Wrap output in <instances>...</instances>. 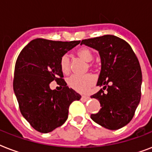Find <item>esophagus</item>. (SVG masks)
<instances>
[{
  "mask_svg": "<svg viewBox=\"0 0 152 152\" xmlns=\"http://www.w3.org/2000/svg\"><path fill=\"white\" fill-rule=\"evenodd\" d=\"M88 99H89V97H88V96H85V95H82V96H81L80 100L82 102H86L88 101Z\"/></svg>",
  "mask_w": 152,
  "mask_h": 152,
  "instance_id": "34e87169",
  "label": "esophagus"
}]
</instances>
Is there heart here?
<instances>
[{
    "label": "heart",
    "mask_w": 152,
    "mask_h": 152,
    "mask_svg": "<svg viewBox=\"0 0 152 152\" xmlns=\"http://www.w3.org/2000/svg\"><path fill=\"white\" fill-rule=\"evenodd\" d=\"M76 56L86 62H91L94 58V54L90 49L82 47L77 50ZM60 69L64 74L69 73L70 69V61L69 56L63 55L60 59ZM91 66V64H89ZM68 84L72 89L80 93H86L95 83V77L91 74H86L83 76L73 75L68 79Z\"/></svg>",
    "instance_id": "1"
}]
</instances>
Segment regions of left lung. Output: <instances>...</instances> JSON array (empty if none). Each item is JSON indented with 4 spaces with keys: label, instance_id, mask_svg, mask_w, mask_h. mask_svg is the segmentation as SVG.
I'll use <instances>...</instances> for the list:
<instances>
[{
    "label": "left lung",
    "instance_id": "8db88e82",
    "mask_svg": "<svg viewBox=\"0 0 152 152\" xmlns=\"http://www.w3.org/2000/svg\"><path fill=\"white\" fill-rule=\"evenodd\" d=\"M83 44L99 51L101 59L97 86L103 88L91 98L99 100L102 108L91 118L106 129H119L130 122L140 101L139 61L129 44L114 35L84 39Z\"/></svg>",
    "mask_w": 152,
    "mask_h": 152
}]
</instances>
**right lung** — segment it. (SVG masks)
I'll list each match as a JSON object with an SVG mask.
<instances>
[{"instance_id":"right-lung-1","label":"right lung","mask_w":152,"mask_h":152,"mask_svg":"<svg viewBox=\"0 0 152 152\" xmlns=\"http://www.w3.org/2000/svg\"><path fill=\"white\" fill-rule=\"evenodd\" d=\"M80 41L56 42L36 39L30 42L17 58L13 89L23 118L34 129L47 133L62 125L68 118L70 104L80 95L69 88L63 80L60 59ZM56 80L61 91L52 90Z\"/></svg>"}]
</instances>
